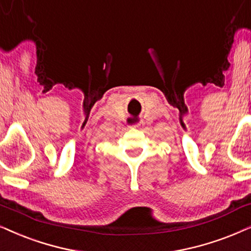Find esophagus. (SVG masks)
Masks as SVG:
<instances>
[{"instance_id": "34e87169", "label": "esophagus", "mask_w": 251, "mask_h": 251, "mask_svg": "<svg viewBox=\"0 0 251 251\" xmlns=\"http://www.w3.org/2000/svg\"><path fill=\"white\" fill-rule=\"evenodd\" d=\"M139 126H141V123H137V125H135V126H135V128H138Z\"/></svg>"}]
</instances>
